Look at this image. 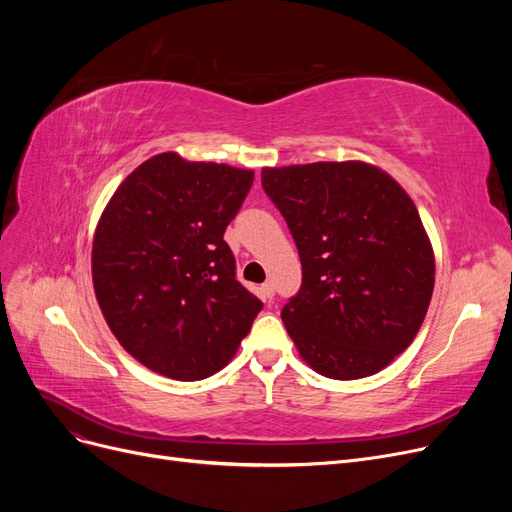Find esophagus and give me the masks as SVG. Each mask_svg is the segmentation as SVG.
I'll return each instance as SVG.
<instances>
[{
  "label": "esophagus",
  "mask_w": 512,
  "mask_h": 512,
  "mask_svg": "<svg viewBox=\"0 0 512 512\" xmlns=\"http://www.w3.org/2000/svg\"><path fill=\"white\" fill-rule=\"evenodd\" d=\"M262 294H265L267 299H273L275 297V286L271 282H265V284H262Z\"/></svg>",
  "instance_id": "34e87169"
}]
</instances>
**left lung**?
Returning a JSON list of instances; mask_svg holds the SVG:
<instances>
[{
	"mask_svg": "<svg viewBox=\"0 0 512 512\" xmlns=\"http://www.w3.org/2000/svg\"><path fill=\"white\" fill-rule=\"evenodd\" d=\"M297 243L303 282L282 320L301 359L333 380L374 376L425 320L436 262L412 198L378 166L262 168Z\"/></svg>",
	"mask_w": 512,
	"mask_h": 512,
	"instance_id": "obj_1",
	"label": "left lung"
}]
</instances>
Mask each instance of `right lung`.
<instances>
[{
    "mask_svg": "<svg viewBox=\"0 0 512 512\" xmlns=\"http://www.w3.org/2000/svg\"><path fill=\"white\" fill-rule=\"evenodd\" d=\"M254 170L168 151L121 181L98 222L91 277L117 342L156 374L209 378L235 356L262 301L224 241Z\"/></svg>",
    "mask_w": 512,
    "mask_h": 512,
    "instance_id": "1",
    "label": "right lung"
}]
</instances>
